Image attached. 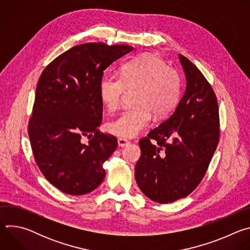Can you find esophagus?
<instances>
[{"label": "esophagus", "mask_w": 250, "mask_h": 250, "mask_svg": "<svg viewBox=\"0 0 250 250\" xmlns=\"http://www.w3.org/2000/svg\"><path fill=\"white\" fill-rule=\"evenodd\" d=\"M118 145H119V146L124 147V146H126L127 145H129V141L125 138H119L118 139Z\"/></svg>", "instance_id": "obj_1"}]
</instances>
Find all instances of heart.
Returning a JSON list of instances; mask_svg holds the SVG:
<instances>
[{
    "instance_id": "heart-1",
    "label": "heart",
    "mask_w": 250,
    "mask_h": 250,
    "mask_svg": "<svg viewBox=\"0 0 250 250\" xmlns=\"http://www.w3.org/2000/svg\"><path fill=\"white\" fill-rule=\"evenodd\" d=\"M137 90L133 108L108 124V130L121 137H134L155 118L170 114L181 97L182 81L176 70L160 57L146 53L122 67L121 76L106 75L100 82V97L110 111L119 108L126 90Z\"/></svg>"
}]
</instances>
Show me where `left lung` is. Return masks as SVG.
Listing matches in <instances>:
<instances>
[{"label": "left lung", "mask_w": 250, "mask_h": 250, "mask_svg": "<svg viewBox=\"0 0 250 250\" xmlns=\"http://www.w3.org/2000/svg\"><path fill=\"white\" fill-rule=\"evenodd\" d=\"M179 60L185 93L173 114L139 140L141 156L135 165L139 189L160 204L184 198L197 188L220 138L215 92L196 65L181 54Z\"/></svg>", "instance_id": "left-lung-1"}]
</instances>
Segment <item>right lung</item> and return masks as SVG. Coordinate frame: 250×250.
<instances>
[{"label":"right lung","instance_id":"1","mask_svg":"<svg viewBox=\"0 0 250 250\" xmlns=\"http://www.w3.org/2000/svg\"><path fill=\"white\" fill-rule=\"evenodd\" d=\"M124 44L84 43L50 62L39 80L28 123L32 153L50 184L69 195H85L101 185L103 164L118 146L100 132V82L113 62L132 51ZM86 136L89 141L83 144Z\"/></svg>","mask_w":250,"mask_h":250}]
</instances>
